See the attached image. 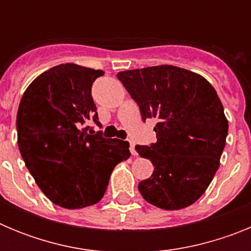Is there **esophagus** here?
<instances>
[{
  "label": "esophagus",
  "instance_id": "1",
  "mask_svg": "<svg viewBox=\"0 0 251 251\" xmlns=\"http://www.w3.org/2000/svg\"><path fill=\"white\" fill-rule=\"evenodd\" d=\"M129 143H130V153H132V156H137L136 145H134L133 142H129Z\"/></svg>",
  "mask_w": 251,
  "mask_h": 251
}]
</instances>
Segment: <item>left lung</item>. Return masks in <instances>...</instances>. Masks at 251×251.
Returning a JSON list of instances; mask_svg holds the SVG:
<instances>
[{
	"instance_id": "obj_1",
	"label": "left lung",
	"mask_w": 251,
	"mask_h": 251,
	"mask_svg": "<svg viewBox=\"0 0 251 251\" xmlns=\"http://www.w3.org/2000/svg\"><path fill=\"white\" fill-rule=\"evenodd\" d=\"M141 110L154 118L157 142L136 151L154 166L138 190L163 210L196 202L220 166L229 123L214 86L202 75L174 65L148 66L117 74Z\"/></svg>"
}]
</instances>
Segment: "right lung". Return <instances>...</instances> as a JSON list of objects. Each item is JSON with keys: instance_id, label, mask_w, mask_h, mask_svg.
Wrapping results in <instances>:
<instances>
[{"instance_id": "right-lung-1", "label": "right lung", "mask_w": 251, "mask_h": 251, "mask_svg": "<svg viewBox=\"0 0 251 251\" xmlns=\"http://www.w3.org/2000/svg\"><path fill=\"white\" fill-rule=\"evenodd\" d=\"M103 70L68 63L49 69L22 95L17 143L40 190L55 205L83 208L99 202L129 143L105 139L88 126L98 122L92 84Z\"/></svg>"}]
</instances>
